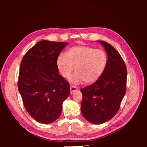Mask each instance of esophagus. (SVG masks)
Instances as JSON below:
<instances>
[{"label":"esophagus","instance_id":"34e87169","mask_svg":"<svg viewBox=\"0 0 147 147\" xmlns=\"http://www.w3.org/2000/svg\"><path fill=\"white\" fill-rule=\"evenodd\" d=\"M78 90V88L76 86H73V85H71V86H70V90H71L70 93H71V94H72V93H73V92L77 91Z\"/></svg>","mask_w":147,"mask_h":147}]
</instances>
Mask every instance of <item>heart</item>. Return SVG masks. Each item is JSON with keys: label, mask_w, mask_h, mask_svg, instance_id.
<instances>
[{"label": "heart", "mask_w": 147, "mask_h": 147, "mask_svg": "<svg viewBox=\"0 0 147 147\" xmlns=\"http://www.w3.org/2000/svg\"><path fill=\"white\" fill-rule=\"evenodd\" d=\"M107 58L104 51L90 46L78 45L70 48L65 55L61 54L57 59V66L61 75L69 78L75 67L76 73L71 82L86 84L96 82L104 73Z\"/></svg>", "instance_id": "obj_1"}]
</instances>
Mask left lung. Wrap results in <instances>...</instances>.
<instances>
[{"instance_id": "1", "label": "left lung", "mask_w": 147, "mask_h": 147, "mask_svg": "<svg viewBox=\"0 0 147 147\" xmlns=\"http://www.w3.org/2000/svg\"><path fill=\"white\" fill-rule=\"evenodd\" d=\"M99 42L108 55L105 69L96 82L80 90L82 115L95 124L105 123L117 114L125 95L127 80L126 66L119 53L107 42Z\"/></svg>"}]
</instances>
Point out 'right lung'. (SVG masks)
I'll return each instance as SVG.
<instances>
[{
  "label": "right lung",
  "mask_w": 147,
  "mask_h": 147,
  "mask_svg": "<svg viewBox=\"0 0 147 147\" xmlns=\"http://www.w3.org/2000/svg\"><path fill=\"white\" fill-rule=\"evenodd\" d=\"M67 43L42 40L22 59L18 90L26 111L38 123L49 124L58 119L69 95V83L59 74L56 63Z\"/></svg>",
  "instance_id": "1"
}]
</instances>
